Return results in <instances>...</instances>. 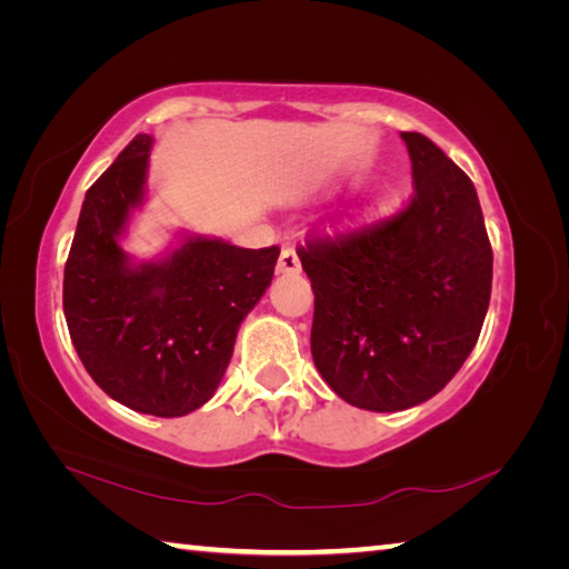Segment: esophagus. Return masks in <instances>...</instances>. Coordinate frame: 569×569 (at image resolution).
Instances as JSON below:
<instances>
[{"instance_id": "obj_1", "label": "esophagus", "mask_w": 569, "mask_h": 569, "mask_svg": "<svg viewBox=\"0 0 569 569\" xmlns=\"http://www.w3.org/2000/svg\"><path fill=\"white\" fill-rule=\"evenodd\" d=\"M278 271H281V273H298V271H301V261H298L293 248L281 250V258H278Z\"/></svg>"}]
</instances>
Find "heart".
Returning <instances> with one entry per match:
<instances>
[{
  "mask_svg": "<svg viewBox=\"0 0 569 569\" xmlns=\"http://www.w3.org/2000/svg\"><path fill=\"white\" fill-rule=\"evenodd\" d=\"M393 200H397V192H393L391 188H383L379 190L377 196H373L369 203H366L361 210H359V218L361 220H377V218H383L389 213V210L393 208Z\"/></svg>",
  "mask_w": 569,
  "mask_h": 569,
  "instance_id": "b5f03b06",
  "label": "heart"
}]
</instances>
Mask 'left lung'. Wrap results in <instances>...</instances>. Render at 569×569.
<instances>
[{"mask_svg": "<svg viewBox=\"0 0 569 569\" xmlns=\"http://www.w3.org/2000/svg\"><path fill=\"white\" fill-rule=\"evenodd\" d=\"M413 196L393 218L311 240V353L351 407L401 411L439 393L475 349L492 293V246L465 170L401 132Z\"/></svg>", "mask_w": 569, "mask_h": 569, "instance_id": "obj_1", "label": "left lung"}]
</instances>
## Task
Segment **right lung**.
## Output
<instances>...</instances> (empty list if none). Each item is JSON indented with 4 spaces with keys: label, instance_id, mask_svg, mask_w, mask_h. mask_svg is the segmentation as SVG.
<instances>
[{
    "label": "right lung",
    "instance_id": "obj_1",
    "mask_svg": "<svg viewBox=\"0 0 569 569\" xmlns=\"http://www.w3.org/2000/svg\"><path fill=\"white\" fill-rule=\"evenodd\" d=\"M150 150V134H138L84 196L62 306L94 383L122 407L172 419L216 393L281 248L186 236L158 261L134 263L120 238L146 200Z\"/></svg>",
    "mask_w": 569,
    "mask_h": 569
}]
</instances>
